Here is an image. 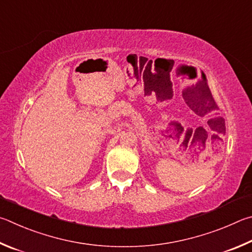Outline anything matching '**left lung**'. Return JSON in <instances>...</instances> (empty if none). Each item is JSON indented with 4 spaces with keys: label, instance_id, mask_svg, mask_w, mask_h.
<instances>
[{
    "label": "left lung",
    "instance_id": "left-lung-1",
    "mask_svg": "<svg viewBox=\"0 0 252 252\" xmlns=\"http://www.w3.org/2000/svg\"><path fill=\"white\" fill-rule=\"evenodd\" d=\"M209 90V88H208ZM206 97L208 98V104L206 105V110H200V115H206V114H213L215 115V116H217V115L219 114L218 113V106L217 104L215 103V100L213 98V95H211L210 93V90L207 91V94H206ZM219 118V117H217ZM220 119H221V117H220ZM208 124H210V121H208Z\"/></svg>",
    "mask_w": 252,
    "mask_h": 252
}]
</instances>
